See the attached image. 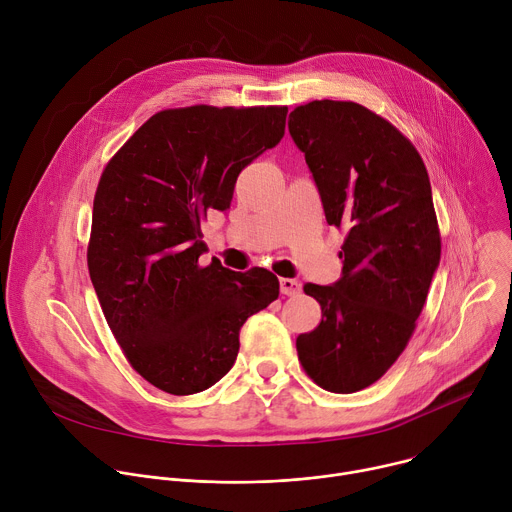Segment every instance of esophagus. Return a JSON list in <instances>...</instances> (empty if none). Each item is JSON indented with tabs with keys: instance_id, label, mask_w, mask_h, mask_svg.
<instances>
[{
	"instance_id": "obj_1",
	"label": "esophagus",
	"mask_w": 512,
	"mask_h": 512,
	"mask_svg": "<svg viewBox=\"0 0 512 512\" xmlns=\"http://www.w3.org/2000/svg\"><path fill=\"white\" fill-rule=\"evenodd\" d=\"M279 287H281L283 296H298L302 291V283L296 279H289V277L279 279Z\"/></svg>"
}]
</instances>
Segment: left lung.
<instances>
[{"label":"left lung","instance_id":"1","mask_svg":"<svg viewBox=\"0 0 512 512\" xmlns=\"http://www.w3.org/2000/svg\"><path fill=\"white\" fill-rule=\"evenodd\" d=\"M287 125L328 225L346 229L342 277L304 285L322 322L298 336V356L322 389L354 393L405 350L440 265L429 176L413 143L358 103L312 101L291 111Z\"/></svg>","mask_w":512,"mask_h":512}]
</instances>
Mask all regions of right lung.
<instances>
[{
  "label": "right lung",
  "mask_w": 512,
  "mask_h": 512,
  "mask_svg": "<svg viewBox=\"0 0 512 512\" xmlns=\"http://www.w3.org/2000/svg\"><path fill=\"white\" fill-rule=\"evenodd\" d=\"M287 107L166 109L111 158L97 186L87 251L105 320L131 367L170 395L221 381L245 320L279 296L277 277L212 261L200 221L227 210L245 166L275 148Z\"/></svg>",
  "instance_id": "1"
}]
</instances>
